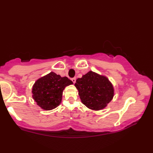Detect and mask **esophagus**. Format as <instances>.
Masks as SVG:
<instances>
[{
    "instance_id": "1",
    "label": "esophagus",
    "mask_w": 153,
    "mask_h": 153,
    "mask_svg": "<svg viewBox=\"0 0 153 153\" xmlns=\"http://www.w3.org/2000/svg\"><path fill=\"white\" fill-rule=\"evenodd\" d=\"M71 81H72V82H73L74 83H76V77H74V78H72V79H71Z\"/></svg>"
}]
</instances>
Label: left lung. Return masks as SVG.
Here are the masks:
<instances>
[{
	"mask_svg": "<svg viewBox=\"0 0 153 153\" xmlns=\"http://www.w3.org/2000/svg\"><path fill=\"white\" fill-rule=\"evenodd\" d=\"M75 86L82 102L91 110L105 108L114 95V87L109 79L93 71L77 79Z\"/></svg>",
	"mask_w": 153,
	"mask_h": 153,
	"instance_id": "obj_1",
	"label": "left lung"
}]
</instances>
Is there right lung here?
Returning <instances> with one entry per match:
<instances>
[{"label": "right lung", "instance_id": "1", "mask_svg": "<svg viewBox=\"0 0 153 153\" xmlns=\"http://www.w3.org/2000/svg\"><path fill=\"white\" fill-rule=\"evenodd\" d=\"M73 84L67 77L51 71L38 79L32 87V97L42 109L51 110L60 105L65 87Z\"/></svg>", "mask_w": 153, "mask_h": 153}]
</instances>
